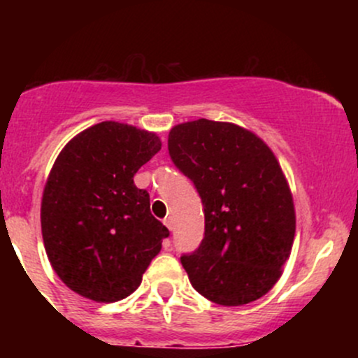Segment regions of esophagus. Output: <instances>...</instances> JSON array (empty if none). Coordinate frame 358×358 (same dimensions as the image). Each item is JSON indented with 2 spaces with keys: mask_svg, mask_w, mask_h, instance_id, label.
<instances>
[{
  "mask_svg": "<svg viewBox=\"0 0 358 358\" xmlns=\"http://www.w3.org/2000/svg\"><path fill=\"white\" fill-rule=\"evenodd\" d=\"M163 224H165L170 231H173V219H171V217H166V219L163 220Z\"/></svg>",
  "mask_w": 358,
  "mask_h": 358,
  "instance_id": "esophagus-1",
  "label": "esophagus"
}]
</instances>
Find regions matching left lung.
<instances>
[{"mask_svg":"<svg viewBox=\"0 0 358 358\" xmlns=\"http://www.w3.org/2000/svg\"><path fill=\"white\" fill-rule=\"evenodd\" d=\"M168 151L203 205V239L180 257L192 286L222 306L264 296L281 278L296 231L276 156L244 127L208 119L175 126Z\"/></svg>","mask_w":358,"mask_h":358,"instance_id":"8db88e82","label":"left lung"}]
</instances>
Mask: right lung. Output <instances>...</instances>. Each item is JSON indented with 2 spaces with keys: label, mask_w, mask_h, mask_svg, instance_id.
I'll return each mask as SVG.
<instances>
[{
  "label": "right lung",
  "mask_w": 358,
  "mask_h": 358,
  "mask_svg": "<svg viewBox=\"0 0 358 358\" xmlns=\"http://www.w3.org/2000/svg\"><path fill=\"white\" fill-rule=\"evenodd\" d=\"M159 150L155 133L104 121L57 156L43 188V244L57 276L80 296H129L170 236L151 215L150 193L133 180Z\"/></svg>",
  "instance_id": "right-lung-1"
}]
</instances>
